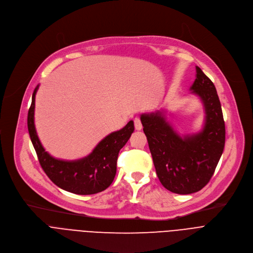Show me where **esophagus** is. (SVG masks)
Instances as JSON below:
<instances>
[{
    "instance_id": "34e87169",
    "label": "esophagus",
    "mask_w": 253,
    "mask_h": 253,
    "mask_svg": "<svg viewBox=\"0 0 253 253\" xmlns=\"http://www.w3.org/2000/svg\"><path fill=\"white\" fill-rule=\"evenodd\" d=\"M134 125H135L136 130H141L142 129V123H141V119L139 117L134 118Z\"/></svg>"
}]
</instances>
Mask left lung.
<instances>
[{
	"label": "left lung",
	"instance_id": "1",
	"mask_svg": "<svg viewBox=\"0 0 253 253\" xmlns=\"http://www.w3.org/2000/svg\"><path fill=\"white\" fill-rule=\"evenodd\" d=\"M190 90L204 107L205 121L200 132L180 136L160 111L142 114L140 118L160 182L177 194L197 192L209 182L225 144V124L217 92L197 66Z\"/></svg>",
	"mask_w": 253,
	"mask_h": 253
}]
</instances>
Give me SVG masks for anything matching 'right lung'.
I'll list each match as a JSON object with an SVG mask.
<instances>
[{"mask_svg":"<svg viewBox=\"0 0 253 253\" xmlns=\"http://www.w3.org/2000/svg\"><path fill=\"white\" fill-rule=\"evenodd\" d=\"M39 85L35 88L32 104L28 112V130L39 162L58 187L79 195H90L101 192L113 182L117 170V159L121 148L127 143L134 131L133 121H129L121 130L106 136L88 156L65 161L52 157L39 140L34 122L35 97Z\"/></svg>","mask_w":253,"mask_h":253,"instance_id":"obj_1","label":"right lung"}]
</instances>
